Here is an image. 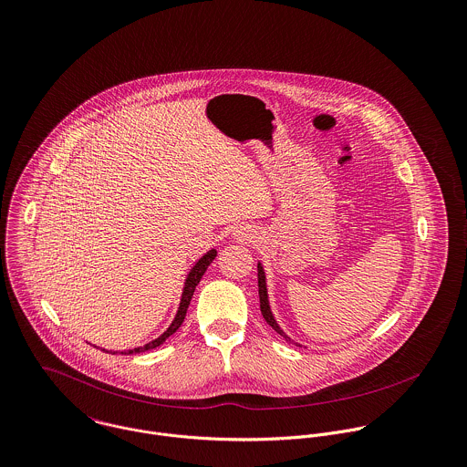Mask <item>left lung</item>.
I'll return each instance as SVG.
<instances>
[{
	"mask_svg": "<svg viewBox=\"0 0 467 467\" xmlns=\"http://www.w3.org/2000/svg\"><path fill=\"white\" fill-rule=\"evenodd\" d=\"M258 294H260V310H262V316L265 317V321L283 336L286 341H290V337L283 332L280 328V325L276 323L273 312H271V305H269V296H267V283H265V273H264V267L262 264H258Z\"/></svg>",
	"mask_w": 467,
	"mask_h": 467,
	"instance_id": "obj_1",
	"label": "left lung"
}]
</instances>
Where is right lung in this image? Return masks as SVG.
I'll use <instances>...</instances> for the list:
<instances>
[{
    "instance_id": "add662e5",
    "label": "right lung",
    "mask_w": 467,
    "mask_h": 467,
    "mask_svg": "<svg viewBox=\"0 0 467 467\" xmlns=\"http://www.w3.org/2000/svg\"><path fill=\"white\" fill-rule=\"evenodd\" d=\"M216 258V249H211L209 253H205L194 265H192V269L189 271V275H187L186 283H184V292H182V297H181V305H179V310H177V316H175V319H173V323L170 325V328L162 334V336H159L157 339H153V341H150L148 345H144V347H139V348H133V350H124V352H120V354H140V352H146V350H151V348H157V347H161L170 336H173L179 328H181V325L184 323V317H186L187 306H189V301H191V297H192V292H194V288H196V285L200 283L202 280V276H203V273L207 271V267L211 265V262ZM113 354H117V352H113Z\"/></svg>"
}]
</instances>
